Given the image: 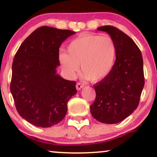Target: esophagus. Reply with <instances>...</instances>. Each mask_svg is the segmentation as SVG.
<instances>
[{"label": "esophagus", "mask_w": 157, "mask_h": 157, "mask_svg": "<svg viewBox=\"0 0 157 157\" xmlns=\"http://www.w3.org/2000/svg\"><path fill=\"white\" fill-rule=\"evenodd\" d=\"M83 87H84V85L80 83V82H77L76 84V89L77 91H80V90L82 89Z\"/></svg>", "instance_id": "esophagus-1"}]
</instances>
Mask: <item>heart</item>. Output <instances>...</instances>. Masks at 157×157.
<instances>
[{"mask_svg": "<svg viewBox=\"0 0 157 157\" xmlns=\"http://www.w3.org/2000/svg\"><path fill=\"white\" fill-rule=\"evenodd\" d=\"M116 55V45L111 37L85 35L73 40L59 59L68 76L73 77L80 66V72L86 80L97 82L113 69Z\"/></svg>", "mask_w": 157, "mask_h": 157, "instance_id": "heart-1", "label": "heart"}]
</instances>
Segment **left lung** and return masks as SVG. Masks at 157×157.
<instances>
[{"instance_id":"1","label":"left lung","mask_w":157,"mask_h":157,"mask_svg":"<svg viewBox=\"0 0 157 157\" xmlns=\"http://www.w3.org/2000/svg\"><path fill=\"white\" fill-rule=\"evenodd\" d=\"M107 32L117 48L116 61L108 76L94 86L96 99L90 106L91 115L99 122L115 124L136 109L145 84L143 60L134 41L116 27L97 28Z\"/></svg>"}]
</instances>
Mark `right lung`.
<instances>
[{
	"mask_svg": "<svg viewBox=\"0 0 157 157\" xmlns=\"http://www.w3.org/2000/svg\"><path fill=\"white\" fill-rule=\"evenodd\" d=\"M75 32L41 26L26 37L14 57L10 91L21 117L48 128L67 112L68 100L77 93L76 82L57 74L59 48Z\"/></svg>",
	"mask_w": 157,
	"mask_h": 157,
	"instance_id": "obj_1",
	"label": "right lung"
}]
</instances>
